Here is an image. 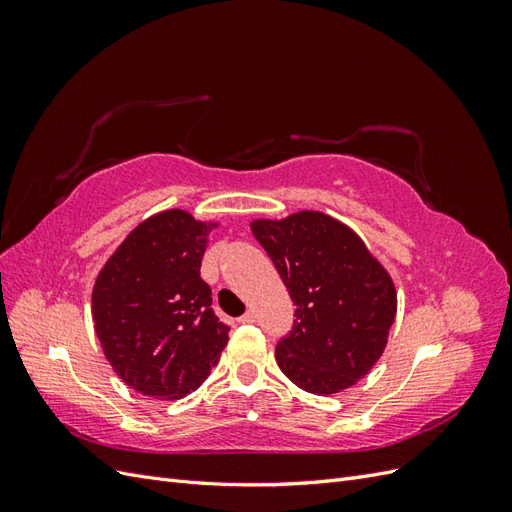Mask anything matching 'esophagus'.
I'll return each mask as SVG.
<instances>
[{
    "label": "esophagus",
    "instance_id": "34e87169",
    "mask_svg": "<svg viewBox=\"0 0 512 512\" xmlns=\"http://www.w3.org/2000/svg\"><path fill=\"white\" fill-rule=\"evenodd\" d=\"M239 322H241V324H254V322H256V314H254V312H247V314H243V316L239 318Z\"/></svg>",
    "mask_w": 512,
    "mask_h": 512
}]
</instances>
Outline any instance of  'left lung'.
<instances>
[{
  "mask_svg": "<svg viewBox=\"0 0 512 512\" xmlns=\"http://www.w3.org/2000/svg\"><path fill=\"white\" fill-rule=\"evenodd\" d=\"M250 228L297 305L290 335L275 346L277 365L307 393L350 389L389 342L393 277L350 226L322 211L254 220Z\"/></svg>",
  "mask_w": 512,
  "mask_h": 512,
  "instance_id": "8db88e82",
  "label": "left lung"
}]
</instances>
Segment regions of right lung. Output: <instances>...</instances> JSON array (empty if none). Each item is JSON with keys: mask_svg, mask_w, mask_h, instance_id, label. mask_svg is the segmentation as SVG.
<instances>
[{"mask_svg": "<svg viewBox=\"0 0 512 512\" xmlns=\"http://www.w3.org/2000/svg\"><path fill=\"white\" fill-rule=\"evenodd\" d=\"M183 209L151 215L100 269L91 316L106 361L136 393L175 401L218 365L228 327L200 277L209 232Z\"/></svg>", "mask_w": 512, "mask_h": 512, "instance_id": "right-lung-1", "label": "right lung"}]
</instances>
